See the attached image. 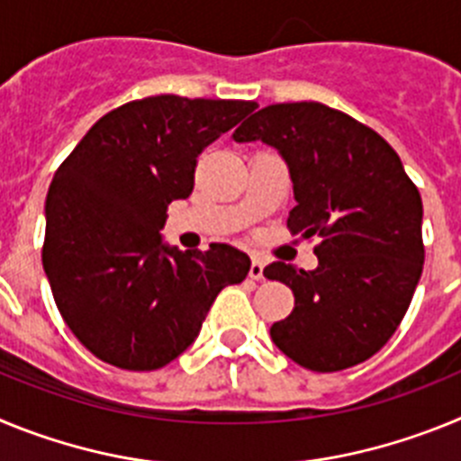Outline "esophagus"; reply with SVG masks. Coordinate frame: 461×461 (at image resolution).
Here are the masks:
<instances>
[{
	"mask_svg": "<svg viewBox=\"0 0 461 461\" xmlns=\"http://www.w3.org/2000/svg\"><path fill=\"white\" fill-rule=\"evenodd\" d=\"M263 267H266V263H263V258H258V256H251V266H249V276L251 279H263Z\"/></svg>",
	"mask_w": 461,
	"mask_h": 461,
	"instance_id": "esophagus-1",
	"label": "esophagus"
}]
</instances>
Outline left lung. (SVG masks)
<instances>
[{
	"label": "left lung",
	"mask_w": 461,
	"mask_h": 461,
	"mask_svg": "<svg viewBox=\"0 0 461 461\" xmlns=\"http://www.w3.org/2000/svg\"><path fill=\"white\" fill-rule=\"evenodd\" d=\"M263 140L291 170V233L319 238L316 270L272 263L267 279L291 286V316L272 341L300 367L341 372L369 360L404 319L425 263L422 201L385 138L316 101L275 104L235 129Z\"/></svg>",
	"instance_id": "8db88e82"
}]
</instances>
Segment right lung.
Segmentation results:
<instances>
[{
	"mask_svg": "<svg viewBox=\"0 0 461 461\" xmlns=\"http://www.w3.org/2000/svg\"><path fill=\"white\" fill-rule=\"evenodd\" d=\"M254 101H129L85 133L46 198L43 270L76 339L129 372L166 367L198 337L221 288L249 256L228 244L177 251L161 242L168 205L189 198L198 154Z\"/></svg>",
	"mask_w": 461,
	"mask_h": 461,
	"instance_id": "right-lung-1",
	"label": "right lung"
}]
</instances>
